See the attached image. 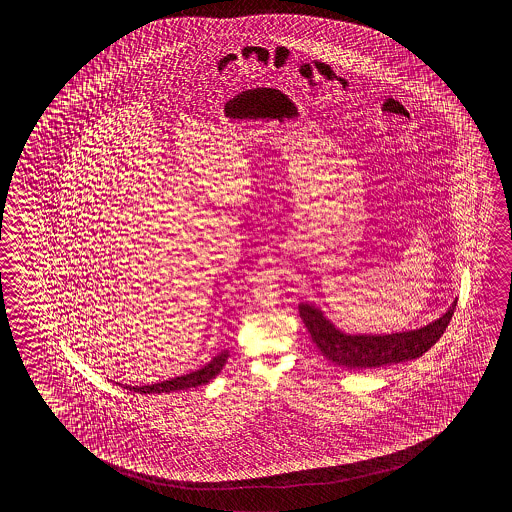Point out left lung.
Wrapping results in <instances>:
<instances>
[{
    "label": "left lung",
    "mask_w": 512,
    "mask_h": 512,
    "mask_svg": "<svg viewBox=\"0 0 512 512\" xmlns=\"http://www.w3.org/2000/svg\"><path fill=\"white\" fill-rule=\"evenodd\" d=\"M456 304L454 300L445 315L426 326L392 335H349L340 331L316 305L300 304L298 311L316 348L327 360L349 370H370L419 359L445 333Z\"/></svg>",
    "instance_id": "left-lung-1"
}]
</instances>
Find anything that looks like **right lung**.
Listing matches in <instances>:
<instances>
[{"label":"right lung","instance_id":"1","mask_svg":"<svg viewBox=\"0 0 512 512\" xmlns=\"http://www.w3.org/2000/svg\"><path fill=\"white\" fill-rule=\"evenodd\" d=\"M229 359V351L223 349L221 353H218L214 359L210 360L208 364H205L203 368H199L196 371H190L186 375L181 377H174V379H168V381L155 382V384H144V386H122L130 392L137 393H170L177 392V390H188V388H196V386H203L212 381L219 371L223 370L225 362ZM119 384V382H117ZM120 386V384H119Z\"/></svg>","mask_w":512,"mask_h":512}]
</instances>
